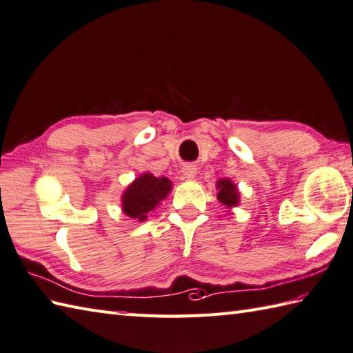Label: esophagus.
<instances>
[{"instance_id":"34e87169","label":"esophagus","mask_w":353,"mask_h":353,"mask_svg":"<svg viewBox=\"0 0 353 353\" xmlns=\"http://www.w3.org/2000/svg\"><path fill=\"white\" fill-rule=\"evenodd\" d=\"M195 174H196V167L192 165V163H186V165L182 167V176L185 179L191 180V179L195 177Z\"/></svg>"}]
</instances>
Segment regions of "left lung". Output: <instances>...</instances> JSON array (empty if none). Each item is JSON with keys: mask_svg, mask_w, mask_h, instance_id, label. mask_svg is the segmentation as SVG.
<instances>
[{"mask_svg": "<svg viewBox=\"0 0 353 353\" xmlns=\"http://www.w3.org/2000/svg\"><path fill=\"white\" fill-rule=\"evenodd\" d=\"M218 200L224 204L225 208H236L239 204V190L232 182L230 179H219L216 182Z\"/></svg>", "mask_w": 353, "mask_h": 353, "instance_id": "left-lung-1", "label": "left lung"}]
</instances>
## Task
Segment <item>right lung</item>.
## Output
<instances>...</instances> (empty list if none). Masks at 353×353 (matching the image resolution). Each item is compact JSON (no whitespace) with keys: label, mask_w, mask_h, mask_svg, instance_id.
I'll use <instances>...</instances> for the list:
<instances>
[{"label":"right lung","mask_w":353,"mask_h":353,"mask_svg":"<svg viewBox=\"0 0 353 353\" xmlns=\"http://www.w3.org/2000/svg\"><path fill=\"white\" fill-rule=\"evenodd\" d=\"M171 191V182L167 177H154L150 173H144L137 177L121 195V210L138 221L147 219V214L152 212L165 199Z\"/></svg>","instance_id":"right-lung-1"}]
</instances>
